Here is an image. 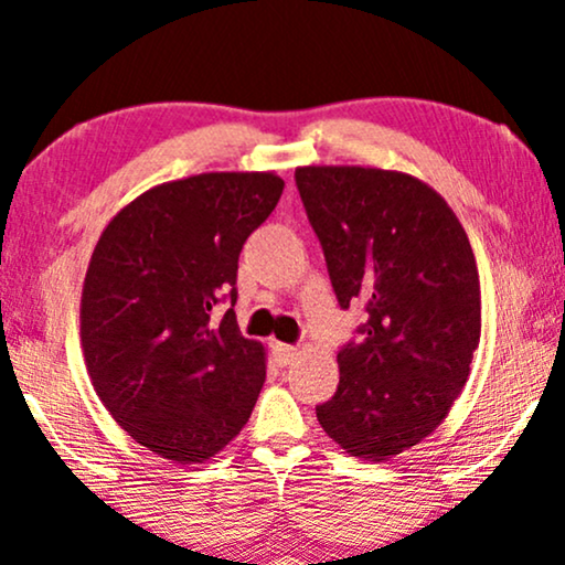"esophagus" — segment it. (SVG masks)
I'll list each match as a JSON object with an SVG mask.
<instances>
[{"label": "esophagus", "mask_w": 565, "mask_h": 565, "mask_svg": "<svg viewBox=\"0 0 565 565\" xmlns=\"http://www.w3.org/2000/svg\"><path fill=\"white\" fill-rule=\"evenodd\" d=\"M270 349H274L276 362H278V365H281V367L291 365V362H295V360H297V354H299L297 349H295V347H289V344H274Z\"/></svg>", "instance_id": "34e87169"}]
</instances>
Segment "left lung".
I'll list each match as a JSON object with an SVG mask.
<instances>
[{"label": "left lung", "mask_w": 565, "mask_h": 565, "mask_svg": "<svg viewBox=\"0 0 565 565\" xmlns=\"http://www.w3.org/2000/svg\"><path fill=\"white\" fill-rule=\"evenodd\" d=\"M339 305L367 310L339 356L318 423L349 456L388 461L448 417L480 347L472 245L451 205L417 177L375 167H299Z\"/></svg>", "instance_id": "obj_1"}]
</instances>
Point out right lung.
<instances>
[{"instance_id":"right-lung-1","label":"right lung","mask_w":565,"mask_h":565,"mask_svg":"<svg viewBox=\"0 0 565 565\" xmlns=\"http://www.w3.org/2000/svg\"><path fill=\"white\" fill-rule=\"evenodd\" d=\"M276 171H205L156 184L119 209L93 247L81 297L85 367L135 443L174 463L224 451L266 383V347L234 310L237 260L270 216Z\"/></svg>"}]
</instances>
